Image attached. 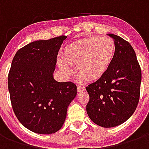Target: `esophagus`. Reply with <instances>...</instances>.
Returning <instances> with one entry per match:
<instances>
[{"instance_id":"esophagus-1","label":"esophagus","mask_w":149,"mask_h":149,"mask_svg":"<svg viewBox=\"0 0 149 149\" xmlns=\"http://www.w3.org/2000/svg\"><path fill=\"white\" fill-rule=\"evenodd\" d=\"M85 90V86L84 85H78L77 86V92L80 93V92H82V91Z\"/></svg>"}]
</instances>
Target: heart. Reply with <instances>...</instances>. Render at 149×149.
Segmentation results:
<instances>
[{"label":"heart","instance_id":"heart-1","mask_svg":"<svg viewBox=\"0 0 149 149\" xmlns=\"http://www.w3.org/2000/svg\"><path fill=\"white\" fill-rule=\"evenodd\" d=\"M115 49V42L111 37H89L67 46L63 52L64 60L58 59L57 65L66 75L72 72L68 64L76 65L80 77L87 81H97L109 68Z\"/></svg>","mask_w":149,"mask_h":149}]
</instances>
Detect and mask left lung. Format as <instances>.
<instances>
[{
    "label": "left lung",
    "mask_w": 149,
    "mask_h": 149,
    "mask_svg": "<svg viewBox=\"0 0 149 149\" xmlns=\"http://www.w3.org/2000/svg\"><path fill=\"white\" fill-rule=\"evenodd\" d=\"M109 36L116 45L112 64L102 77L86 87L89 95L88 115L104 128L121 125L133 114L140 99L141 83V66L131 45L119 36Z\"/></svg>",
    "instance_id": "left-lung-1"
}]
</instances>
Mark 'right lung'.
I'll use <instances>...</instances> for the list:
<instances>
[{
    "instance_id": "add662e5",
    "label": "right lung",
    "mask_w": 149,
    "mask_h": 149,
    "mask_svg": "<svg viewBox=\"0 0 149 149\" xmlns=\"http://www.w3.org/2000/svg\"><path fill=\"white\" fill-rule=\"evenodd\" d=\"M66 37L29 43L18 50L12 61L8 87L13 109L18 120L36 133L60 130L77 96L74 83L53 78L56 56Z\"/></svg>"
}]
</instances>
